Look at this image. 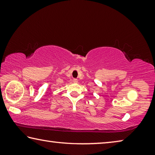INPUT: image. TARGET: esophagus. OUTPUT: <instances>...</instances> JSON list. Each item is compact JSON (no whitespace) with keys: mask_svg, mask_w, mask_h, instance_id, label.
Listing matches in <instances>:
<instances>
[{"mask_svg":"<svg viewBox=\"0 0 155 155\" xmlns=\"http://www.w3.org/2000/svg\"><path fill=\"white\" fill-rule=\"evenodd\" d=\"M73 83H78V80L77 79V78H74V79H73Z\"/></svg>","mask_w":155,"mask_h":155,"instance_id":"1","label":"esophagus"}]
</instances>
